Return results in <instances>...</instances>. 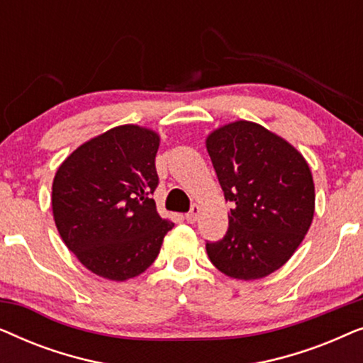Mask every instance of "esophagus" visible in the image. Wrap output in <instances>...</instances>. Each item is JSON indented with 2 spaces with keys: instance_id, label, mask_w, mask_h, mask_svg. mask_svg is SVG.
<instances>
[{
  "instance_id": "esophagus-1",
  "label": "esophagus",
  "mask_w": 363,
  "mask_h": 363,
  "mask_svg": "<svg viewBox=\"0 0 363 363\" xmlns=\"http://www.w3.org/2000/svg\"><path fill=\"white\" fill-rule=\"evenodd\" d=\"M198 215H200V206L193 205L191 210L185 215V218H186L188 223H195L198 220Z\"/></svg>"
}]
</instances>
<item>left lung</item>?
Instances as JSON below:
<instances>
[{
  "label": "left lung",
  "mask_w": 363,
  "mask_h": 363,
  "mask_svg": "<svg viewBox=\"0 0 363 363\" xmlns=\"http://www.w3.org/2000/svg\"><path fill=\"white\" fill-rule=\"evenodd\" d=\"M216 177L233 203L223 240L206 242L223 274L252 281L284 266L314 218L315 191L306 158L259 123L236 121L206 137Z\"/></svg>",
  "instance_id": "left-lung-1"
}]
</instances>
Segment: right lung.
I'll list each match as a JSON object with an SVG mask.
<instances>
[{
  "label": "right lung",
  "mask_w": 363,
  "mask_h": 363,
  "mask_svg": "<svg viewBox=\"0 0 363 363\" xmlns=\"http://www.w3.org/2000/svg\"><path fill=\"white\" fill-rule=\"evenodd\" d=\"M157 132L118 125L77 147L52 182V215L64 245L94 274L127 281L160 252L173 223L158 215Z\"/></svg>",
  "instance_id": "add662e5"
}]
</instances>
